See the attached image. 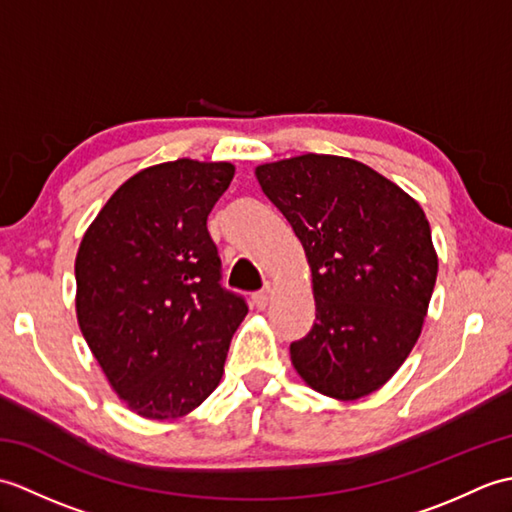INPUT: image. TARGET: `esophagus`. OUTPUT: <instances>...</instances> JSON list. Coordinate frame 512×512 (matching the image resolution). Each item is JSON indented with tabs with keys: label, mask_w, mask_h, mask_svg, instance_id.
Returning <instances> with one entry per match:
<instances>
[{
	"label": "esophagus",
	"mask_w": 512,
	"mask_h": 512,
	"mask_svg": "<svg viewBox=\"0 0 512 512\" xmlns=\"http://www.w3.org/2000/svg\"><path fill=\"white\" fill-rule=\"evenodd\" d=\"M268 299H270V290H268V288H266V290H259V292H255V295H253L255 308H257V310H264V308L268 306Z\"/></svg>",
	"instance_id": "esophagus-1"
}]
</instances>
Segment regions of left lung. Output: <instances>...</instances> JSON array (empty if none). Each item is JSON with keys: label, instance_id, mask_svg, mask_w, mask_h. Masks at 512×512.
Masks as SVG:
<instances>
[{"label": "left lung", "instance_id": "obj_1", "mask_svg": "<svg viewBox=\"0 0 512 512\" xmlns=\"http://www.w3.org/2000/svg\"><path fill=\"white\" fill-rule=\"evenodd\" d=\"M306 250L317 319L290 343L319 394L356 400L383 387L416 345L438 277L420 204L363 162L306 154L255 169Z\"/></svg>", "mask_w": 512, "mask_h": 512}]
</instances>
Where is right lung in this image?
Instances as JSON below:
<instances>
[{
	"mask_svg": "<svg viewBox=\"0 0 512 512\" xmlns=\"http://www.w3.org/2000/svg\"><path fill=\"white\" fill-rule=\"evenodd\" d=\"M235 176L231 162H176L116 189L76 253V319L125 405L180 418L220 385L248 306L226 290L206 228Z\"/></svg>",
	"mask_w": 512,
	"mask_h": 512,
	"instance_id": "add662e5",
	"label": "right lung"
}]
</instances>
